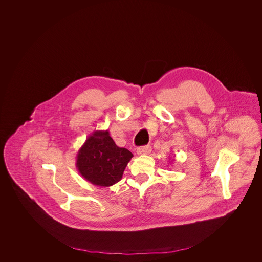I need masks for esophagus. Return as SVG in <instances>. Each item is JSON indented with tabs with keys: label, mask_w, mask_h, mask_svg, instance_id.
Here are the masks:
<instances>
[{
	"label": "esophagus",
	"mask_w": 262,
	"mask_h": 262,
	"mask_svg": "<svg viewBox=\"0 0 262 262\" xmlns=\"http://www.w3.org/2000/svg\"><path fill=\"white\" fill-rule=\"evenodd\" d=\"M151 151V146L150 145H145L137 148V152L138 155H143V154H148Z\"/></svg>",
	"instance_id": "1"
}]
</instances>
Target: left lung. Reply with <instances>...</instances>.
Masks as SVG:
<instances>
[{
    "label": "left lung",
    "mask_w": 262,
    "mask_h": 262,
    "mask_svg": "<svg viewBox=\"0 0 262 262\" xmlns=\"http://www.w3.org/2000/svg\"><path fill=\"white\" fill-rule=\"evenodd\" d=\"M173 160H174V159H173ZM173 160H172V161H173ZM172 161H171V162H172Z\"/></svg>",
    "instance_id": "left-lung-1"
}]
</instances>
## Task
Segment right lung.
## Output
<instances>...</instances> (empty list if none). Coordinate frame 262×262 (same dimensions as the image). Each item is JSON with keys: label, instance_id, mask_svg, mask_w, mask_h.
Returning <instances> with one entry per match:
<instances>
[{"label": "right lung", "instance_id": "right-lung-1", "mask_svg": "<svg viewBox=\"0 0 262 262\" xmlns=\"http://www.w3.org/2000/svg\"><path fill=\"white\" fill-rule=\"evenodd\" d=\"M133 153L114 142L108 130H94L77 151L78 173L97 187H111L121 181Z\"/></svg>", "mask_w": 262, "mask_h": 262}]
</instances>
